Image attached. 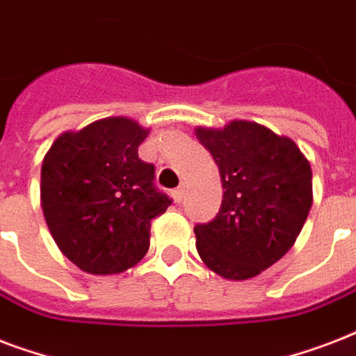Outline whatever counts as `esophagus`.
<instances>
[{"label": "esophagus", "instance_id": "1", "mask_svg": "<svg viewBox=\"0 0 356 356\" xmlns=\"http://www.w3.org/2000/svg\"><path fill=\"white\" fill-rule=\"evenodd\" d=\"M184 192H186V190H184V184H181V186H177V188L173 190L172 192V195H173V200L175 201H181L184 197Z\"/></svg>", "mask_w": 356, "mask_h": 356}]
</instances>
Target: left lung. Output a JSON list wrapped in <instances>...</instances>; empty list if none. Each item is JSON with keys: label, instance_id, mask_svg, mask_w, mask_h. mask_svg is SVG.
<instances>
[{"label": "left lung", "instance_id": "obj_1", "mask_svg": "<svg viewBox=\"0 0 356 356\" xmlns=\"http://www.w3.org/2000/svg\"><path fill=\"white\" fill-rule=\"evenodd\" d=\"M218 164L223 192L216 218L194 227L201 260L243 281L292 248L312 207V172L296 142L253 122L195 131Z\"/></svg>", "mask_w": 356, "mask_h": 356}]
</instances>
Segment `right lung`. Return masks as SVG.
Returning <instances> with one entry per match:
<instances>
[{
    "instance_id": "obj_1",
    "label": "right lung",
    "mask_w": 356,
    "mask_h": 356,
    "mask_svg": "<svg viewBox=\"0 0 356 356\" xmlns=\"http://www.w3.org/2000/svg\"><path fill=\"white\" fill-rule=\"evenodd\" d=\"M147 131L105 118L53 142L42 162L40 201L58 249L86 273H122L149 248L151 222L172 200L155 166L138 159Z\"/></svg>"
}]
</instances>
